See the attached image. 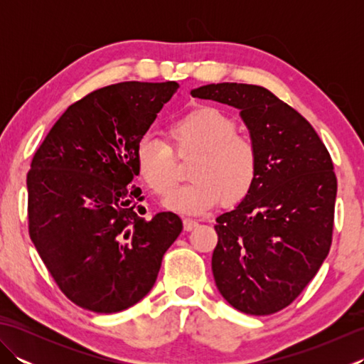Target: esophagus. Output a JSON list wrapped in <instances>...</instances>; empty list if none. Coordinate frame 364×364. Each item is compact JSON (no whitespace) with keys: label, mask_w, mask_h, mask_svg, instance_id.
Returning <instances> with one entry per match:
<instances>
[{"label":"esophagus","mask_w":364,"mask_h":364,"mask_svg":"<svg viewBox=\"0 0 364 364\" xmlns=\"http://www.w3.org/2000/svg\"><path fill=\"white\" fill-rule=\"evenodd\" d=\"M197 225H198V222L196 219H189V218L183 219V227L186 231H192Z\"/></svg>","instance_id":"34e87169"}]
</instances>
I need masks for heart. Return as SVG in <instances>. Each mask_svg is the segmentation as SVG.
<instances>
[{"instance_id":"1","label":"heart","mask_w":364,"mask_h":364,"mask_svg":"<svg viewBox=\"0 0 364 364\" xmlns=\"http://www.w3.org/2000/svg\"><path fill=\"white\" fill-rule=\"evenodd\" d=\"M233 119L211 106H200L168 123L167 142L145 134L136 145V167L154 194L166 197L175 186V156L197 153L189 168L191 183L167 200L175 211L202 214L222 200L235 205L252 191L258 173L257 149L236 134Z\"/></svg>"}]
</instances>
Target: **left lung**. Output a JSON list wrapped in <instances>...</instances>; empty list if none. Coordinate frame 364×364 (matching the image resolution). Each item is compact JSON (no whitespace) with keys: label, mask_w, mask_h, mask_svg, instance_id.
I'll return each instance as SVG.
<instances>
[{"label":"left lung","mask_w":364,"mask_h":364,"mask_svg":"<svg viewBox=\"0 0 364 364\" xmlns=\"http://www.w3.org/2000/svg\"><path fill=\"white\" fill-rule=\"evenodd\" d=\"M191 94L237 107L258 156L249 196L215 219V284L236 310L274 314L300 296L328 255L333 162L308 120L264 87L220 82Z\"/></svg>","instance_id":"8db88e82"}]
</instances>
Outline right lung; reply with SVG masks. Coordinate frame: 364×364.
Masks as SVG:
<instances>
[{
    "instance_id": "obj_1",
    "label": "right lung",
    "mask_w": 364,
    "mask_h": 364,
    "mask_svg": "<svg viewBox=\"0 0 364 364\" xmlns=\"http://www.w3.org/2000/svg\"><path fill=\"white\" fill-rule=\"evenodd\" d=\"M180 84L127 81L70 105L34 153L28 228L43 264L84 310L119 313L153 288L183 230L173 213L137 214L145 198L136 145Z\"/></svg>"
}]
</instances>
